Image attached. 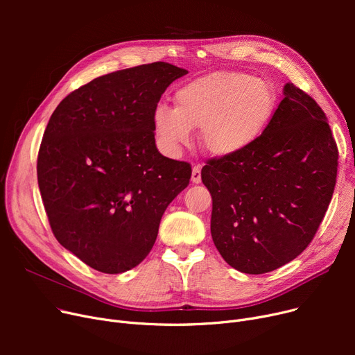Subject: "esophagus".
<instances>
[{"label":"esophagus","mask_w":355,"mask_h":355,"mask_svg":"<svg viewBox=\"0 0 355 355\" xmlns=\"http://www.w3.org/2000/svg\"><path fill=\"white\" fill-rule=\"evenodd\" d=\"M191 181H193V184H200V182H201V166H200V165H196V166L193 168Z\"/></svg>","instance_id":"1"}]
</instances>
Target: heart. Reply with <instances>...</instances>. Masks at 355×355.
I'll use <instances>...</instances> for the list:
<instances>
[{"mask_svg": "<svg viewBox=\"0 0 355 355\" xmlns=\"http://www.w3.org/2000/svg\"><path fill=\"white\" fill-rule=\"evenodd\" d=\"M277 107V92L245 71H216L180 87L175 106L159 103L153 114L157 141L177 153L201 129V144L216 157L245 153L263 135Z\"/></svg>", "mask_w": 355, "mask_h": 355, "instance_id": "1", "label": "heart"}]
</instances>
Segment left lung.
<instances>
[{"mask_svg": "<svg viewBox=\"0 0 355 355\" xmlns=\"http://www.w3.org/2000/svg\"><path fill=\"white\" fill-rule=\"evenodd\" d=\"M284 95L256 144L201 170L213 198L214 245L249 275L272 272L308 248L337 182L338 148L324 110L293 83Z\"/></svg>", "mask_w": 355, "mask_h": 355, "instance_id": "obj_1", "label": "left lung"}]
</instances>
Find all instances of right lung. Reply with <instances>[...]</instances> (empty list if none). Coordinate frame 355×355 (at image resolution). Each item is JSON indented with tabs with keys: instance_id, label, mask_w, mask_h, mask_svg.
<instances>
[{
	"instance_id": "1",
	"label": "right lung",
	"mask_w": 355,
	"mask_h": 355,
	"mask_svg": "<svg viewBox=\"0 0 355 355\" xmlns=\"http://www.w3.org/2000/svg\"><path fill=\"white\" fill-rule=\"evenodd\" d=\"M187 70L165 62L123 69L73 90L47 123L37 180L51 232L87 266L122 273L151 252L165 209L191 165L159 154L153 114Z\"/></svg>"
}]
</instances>
